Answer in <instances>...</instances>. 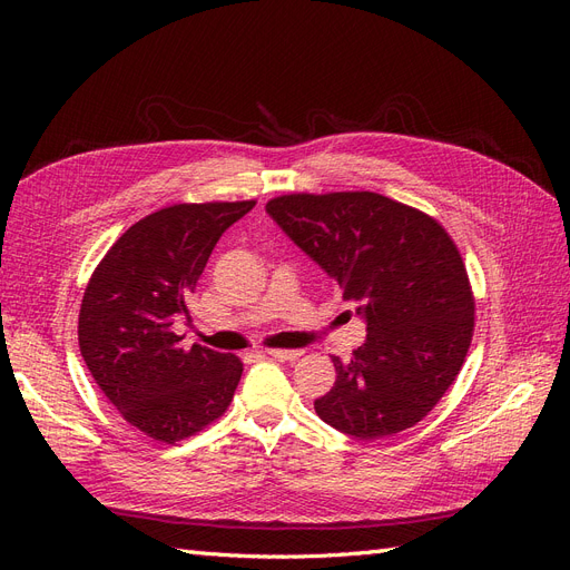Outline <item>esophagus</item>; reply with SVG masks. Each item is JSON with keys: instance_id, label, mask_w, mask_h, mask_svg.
<instances>
[{"instance_id": "1", "label": "esophagus", "mask_w": 570, "mask_h": 570, "mask_svg": "<svg viewBox=\"0 0 570 570\" xmlns=\"http://www.w3.org/2000/svg\"><path fill=\"white\" fill-rule=\"evenodd\" d=\"M266 354L275 361H297L304 352L302 350H268Z\"/></svg>"}]
</instances>
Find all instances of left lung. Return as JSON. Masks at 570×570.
<instances>
[{
    "label": "left lung",
    "instance_id": "1",
    "mask_svg": "<svg viewBox=\"0 0 570 570\" xmlns=\"http://www.w3.org/2000/svg\"><path fill=\"white\" fill-rule=\"evenodd\" d=\"M266 214L366 323L354 356H333L337 377L314 402L318 416L356 440L416 425L454 383L473 337V295L452 237L375 193L285 195Z\"/></svg>",
    "mask_w": 570,
    "mask_h": 570
}]
</instances>
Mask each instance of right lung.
Masks as SVG:
<instances>
[{"label": "right lung", "instance_id": "right-lung-1", "mask_svg": "<svg viewBox=\"0 0 570 570\" xmlns=\"http://www.w3.org/2000/svg\"><path fill=\"white\" fill-rule=\"evenodd\" d=\"M256 202L176 204L137 220L85 287L80 354L95 383L130 425L174 444L228 409L243 375L235 354L180 347L189 295L233 223Z\"/></svg>", "mask_w": 570, "mask_h": 570}]
</instances>
